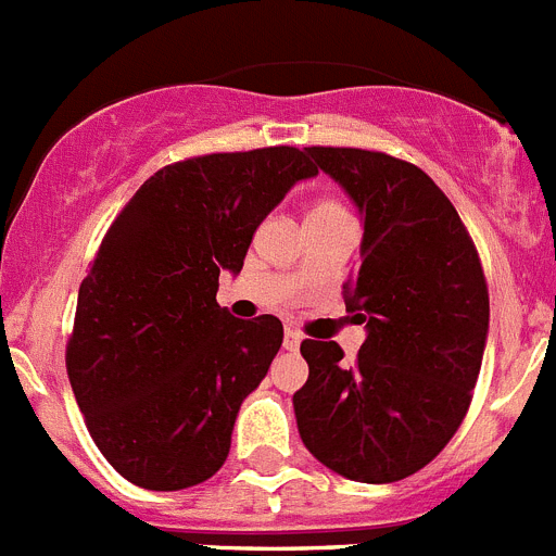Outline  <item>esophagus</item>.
<instances>
[{
	"label": "esophagus",
	"mask_w": 556,
	"mask_h": 556,
	"mask_svg": "<svg viewBox=\"0 0 556 556\" xmlns=\"http://www.w3.org/2000/svg\"><path fill=\"white\" fill-rule=\"evenodd\" d=\"M301 331L287 328V333H283V348H287V351H298V348H301Z\"/></svg>",
	"instance_id": "obj_1"
}]
</instances>
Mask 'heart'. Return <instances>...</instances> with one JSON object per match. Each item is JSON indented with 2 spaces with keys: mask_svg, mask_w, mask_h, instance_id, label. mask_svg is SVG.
Segmentation results:
<instances>
[{
  "mask_svg": "<svg viewBox=\"0 0 556 556\" xmlns=\"http://www.w3.org/2000/svg\"><path fill=\"white\" fill-rule=\"evenodd\" d=\"M323 214H342V208H339V205L333 203V200H320V203L314 205L308 217H323Z\"/></svg>",
  "mask_w": 556,
  "mask_h": 556,
  "instance_id": "heart-1",
  "label": "heart"
}]
</instances>
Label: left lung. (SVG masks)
<instances>
[{
	"label": "left lung",
	"instance_id": "left-lung-1",
	"mask_svg": "<svg viewBox=\"0 0 556 556\" xmlns=\"http://www.w3.org/2000/svg\"><path fill=\"white\" fill-rule=\"evenodd\" d=\"M365 217L345 306L365 323L356 362L303 339L308 381L294 392L301 440L333 473L390 484L426 468L468 415L490 328L473 239L415 164L356 147H306Z\"/></svg>",
	"mask_w": 556,
	"mask_h": 556
}]
</instances>
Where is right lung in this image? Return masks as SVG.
<instances>
[{"label":"right lung","instance_id":"add662e5","mask_svg":"<svg viewBox=\"0 0 556 556\" xmlns=\"http://www.w3.org/2000/svg\"><path fill=\"white\" fill-rule=\"evenodd\" d=\"M314 175L298 147L186 159L144 180L108 228L77 294L66 372L88 434L132 484L194 488L228 459L283 326L230 317L219 273L242 269L255 228Z\"/></svg>","mask_w":556,"mask_h":556}]
</instances>
